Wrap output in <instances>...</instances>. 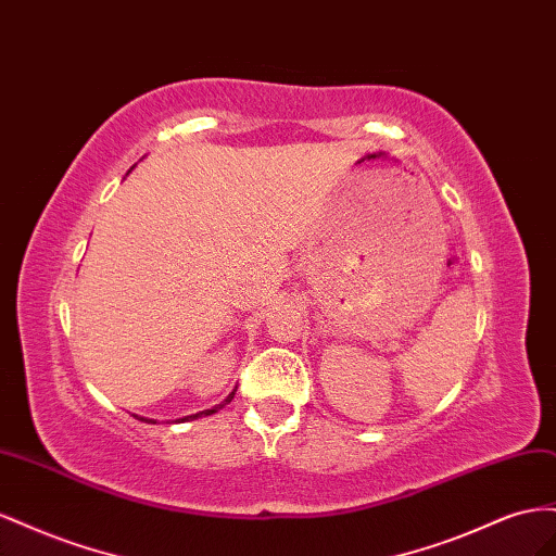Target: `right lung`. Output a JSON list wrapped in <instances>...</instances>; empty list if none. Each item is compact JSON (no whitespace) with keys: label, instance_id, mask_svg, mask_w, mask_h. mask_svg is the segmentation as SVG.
Segmentation results:
<instances>
[{"label":"right lung","instance_id":"1","mask_svg":"<svg viewBox=\"0 0 556 556\" xmlns=\"http://www.w3.org/2000/svg\"><path fill=\"white\" fill-rule=\"evenodd\" d=\"M235 391H237V389H235ZM235 391H232V393H230V395H228V399H226V401H224V403H218V405H214V407H212V409H204V412H200V415H214V412H218V409H220V407H226V405H228V403H230V401H232V399H235ZM200 415H193V417H184V419H181V421H188V419H198V417H200ZM144 421H149V419H144ZM151 424H155V421H151Z\"/></svg>","mask_w":556,"mask_h":556}]
</instances>
